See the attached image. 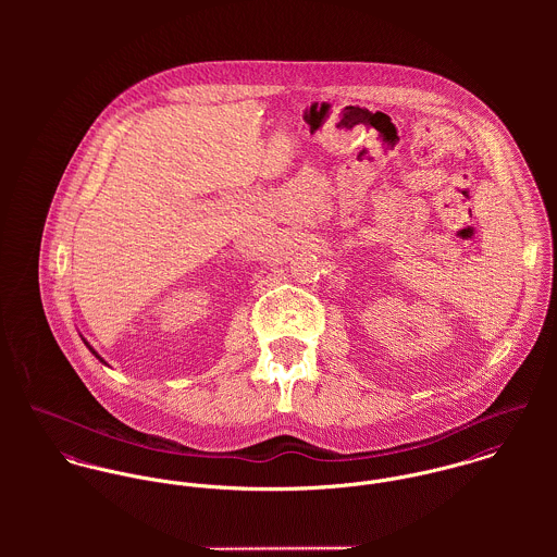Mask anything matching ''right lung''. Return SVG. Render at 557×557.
Returning <instances> with one entry per match:
<instances>
[{"label":"right lung","mask_w":557,"mask_h":557,"mask_svg":"<svg viewBox=\"0 0 557 557\" xmlns=\"http://www.w3.org/2000/svg\"><path fill=\"white\" fill-rule=\"evenodd\" d=\"M81 338H83V336H81ZM83 343H85V347H87V349H89V351H91V354H94V356H96V358H98V360H100V362H102V364H107V362H104V360H102V358H100V354H98V351H96V349H94V347H91V345H89V343H87V341H85V338H83Z\"/></svg>","instance_id":"obj_1"}]
</instances>
